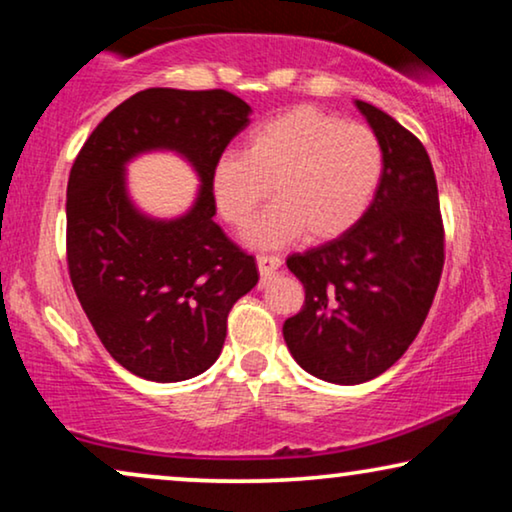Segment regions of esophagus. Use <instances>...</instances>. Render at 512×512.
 I'll use <instances>...</instances> for the list:
<instances>
[{
	"label": "esophagus",
	"mask_w": 512,
	"mask_h": 512,
	"mask_svg": "<svg viewBox=\"0 0 512 512\" xmlns=\"http://www.w3.org/2000/svg\"><path fill=\"white\" fill-rule=\"evenodd\" d=\"M256 263H258V272H261L263 279H270L279 268H282V258L272 256V254H261L256 258Z\"/></svg>",
	"instance_id": "esophagus-1"
}]
</instances>
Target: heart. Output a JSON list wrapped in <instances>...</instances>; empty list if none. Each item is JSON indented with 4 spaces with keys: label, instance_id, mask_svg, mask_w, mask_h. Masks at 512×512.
Listing matches in <instances>:
<instances>
[{
    "label": "heart",
    "instance_id": "b5f03b06",
    "mask_svg": "<svg viewBox=\"0 0 512 512\" xmlns=\"http://www.w3.org/2000/svg\"><path fill=\"white\" fill-rule=\"evenodd\" d=\"M382 170V142L368 125L296 107L251 128L242 153L216 158L209 193L216 214L242 228L270 191L275 202L244 233L251 247L270 249L303 233L314 242L347 233L373 202Z\"/></svg>",
    "mask_w": 512,
    "mask_h": 512
}]
</instances>
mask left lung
<instances>
[{
  "instance_id": "8db88e82",
  "label": "left lung",
  "mask_w": 512,
  "mask_h": 512,
  "mask_svg": "<svg viewBox=\"0 0 512 512\" xmlns=\"http://www.w3.org/2000/svg\"><path fill=\"white\" fill-rule=\"evenodd\" d=\"M356 109L382 142L384 170L347 233L286 258L305 305L284 340L307 373L333 384L382 375L417 338L445 263L436 174L424 144L373 104Z\"/></svg>"
}]
</instances>
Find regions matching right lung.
Wrapping results in <instances>:
<instances>
[{"mask_svg": "<svg viewBox=\"0 0 512 512\" xmlns=\"http://www.w3.org/2000/svg\"><path fill=\"white\" fill-rule=\"evenodd\" d=\"M251 107L228 90L149 88L104 116L67 184V265L97 338L132 375L181 382L219 359L228 312L258 282L254 256L214 221L209 170ZM149 150L192 163L201 188L177 220L129 200L124 165Z\"/></svg>", "mask_w": 512, "mask_h": 512, "instance_id": "1", "label": "right lung"}]
</instances>
